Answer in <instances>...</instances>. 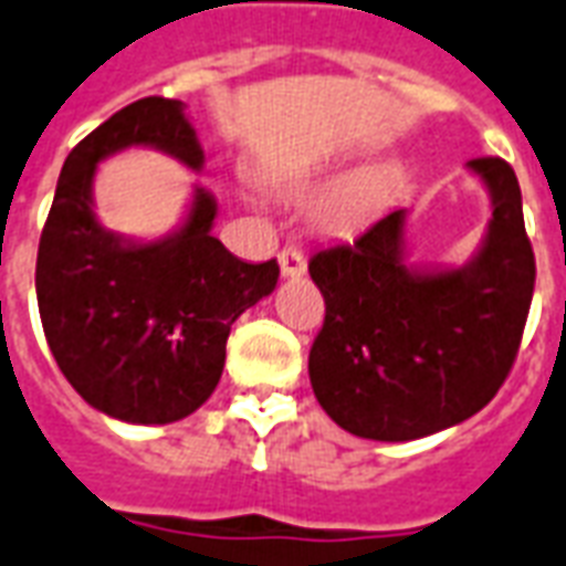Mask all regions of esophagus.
<instances>
[{
    "label": "esophagus",
    "mask_w": 566,
    "mask_h": 566,
    "mask_svg": "<svg viewBox=\"0 0 566 566\" xmlns=\"http://www.w3.org/2000/svg\"><path fill=\"white\" fill-rule=\"evenodd\" d=\"M277 260H280V274H283V277H304L306 274V260H304V253L297 251V248H283Z\"/></svg>",
    "instance_id": "1"
}]
</instances>
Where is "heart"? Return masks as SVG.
I'll return each mask as SVG.
<instances>
[{
	"label": "heart",
	"instance_id": "1",
	"mask_svg": "<svg viewBox=\"0 0 566 566\" xmlns=\"http://www.w3.org/2000/svg\"><path fill=\"white\" fill-rule=\"evenodd\" d=\"M380 179L371 174H360V177L345 179L343 186L324 197L322 206L315 209V218L327 230H343L348 223L369 212L371 206L378 203Z\"/></svg>",
	"mask_w": 566,
	"mask_h": 566
}]
</instances>
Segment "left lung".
Wrapping results in <instances>:
<instances>
[{
  "label": "left lung",
  "mask_w": 566,
  "mask_h": 566,
  "mask_svg": "<svg viewBox=\"0 0 566 566\" xmlns=\"http://www.w3.org/2000/svg\"><path fill=\"white\" fill-rule=\"evenodd\" d=\"M467 168L488 188L493 214L461 269L407 262V209L310 260L324 295L310 384L354 437L407 442L446 431L479 413L514 366L534 292L523 195L499 156Z\"/></svg>",
  "instance_id": "obj_1"
}]
</instances>
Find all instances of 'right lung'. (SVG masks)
<instances>
[{"instance_id":"add662e5","label":"right lung","mask_w":566,"mask_h":566,"mask_svg":"<svg viewBox=\"0 0 566 566\" xmlns=\"http://www.w3.org/2000/svg\"><path fill=\"white\" fill-rule=\"evenodd\" d=\"M153 147L203 168L186 103L144 96L70 150L38 248V310L70 387L133 424L186 419L212 396L239 315L274 292L277 260L244 262L212 235L218 203L197 186L186 221L156 242L105 230L94 212L96 165Z\"/></svg>"}]
</instances>
